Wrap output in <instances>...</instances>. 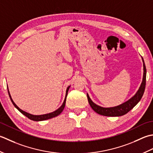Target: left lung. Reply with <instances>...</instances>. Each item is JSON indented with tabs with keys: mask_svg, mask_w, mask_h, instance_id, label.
Here are the masks:
<instances>
[{
	"mask_svg": "<svg viewBox=\"0 0 153 153\" xmlns=\"http://www.w3.org/2000/svg\"><path fill=\"white\" fill-rule=\"evenodd\" d=\"M142 59L143 61V71H144V73H143V79L141 86H140L139 89L138 90V91L136 93L135 95L133 96L131 99H129L128 101H127L126 102H125L123 104L120 105H117V106L113 108H103L94 104V103L91 100V99L90 98L88 94H87V98H88L89 104L92 108L93 110L96 111L97 114L104 116H123L125 114H126L127 113H128L131 109H133L138 104V102L141 100L142 96L143 94H144L146 85V69L144 61H143V59L142 58Z\"/></svg>",
	"mask_w": 153,
	"mask_h": 153,
	"instance_id": "1",
	"label": "left lung"
}]
</instances>
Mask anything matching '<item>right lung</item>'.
<instances>
[{
    "label": "right lung",
    "mask_w": 153,
    "mask_h": 153,
    "mask_svg": "<svg viewBox=\"0 0 153 153\" xmlns=\"http://www.w3.org/2000/svg\"><path fill=\"white\" fill-rule=\"evenodd\" d=\"M70 88V86L68 87V88H67V90H66V96H65V100L63 103V104H62L61 106L59 108V109H57V110L53 111V112H51V113H49V114H44V115H40V116H35V115H32V114H28L27 113V112L24 111L23 110H22L21 109H20L19 108H18L16 105L15 103L13 102V100H12V99L11 98L10 96V92H9L8 91V94H9V96H10V98L11 100V101L12 102V104H13V105L15 106V108L17 109V110H18V111H20L22 114H24L25 116H26L27 117H28L30 120H33V121H43V120H49V119H51V118H53V117H55L56 116H59V114H60L62 111H63V110H64V108H65V103H66V98H67V92L68 91V89H69Z\"/></svg>",
    "instance_id": "1"
}]
</instances>
